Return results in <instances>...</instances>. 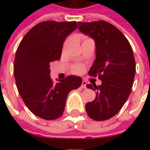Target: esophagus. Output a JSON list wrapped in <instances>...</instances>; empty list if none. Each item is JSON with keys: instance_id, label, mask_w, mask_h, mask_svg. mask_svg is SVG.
<instances>
[{"instance_id": "1", "label": "esophagus", "mask_w": 150, "mask_h": 150, "mask_svg": "<svg viewBox=\"0 0 150 150\" xmlns=\"http://www.w3.org/2000/svg\"><path fill=\"white\" fill-rule=\"evenodd\" d=\"M81 88H83V89H86V88H87V82L85 81V80H83V82H82Z\"/></svg>"}]
</instances>
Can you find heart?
I'll list each match as a JSON object with an SVG mask.
<instances>
[{"label": "heart", "mask_w": 150, "mask_h": 150, "mask_svg": "<svg viewBox=\"0 0 150 150\" xmlns=\"http://www.w3.org/2000/svg\"><path fill=\"white\" fill-rule=\"evenodd\" d=\"M82 38H83V42H84V41H88V40H92L90 38L86 37V36H83ZM66 44H67V42H66L64 45H66ZM71 70H72V72H73L74 74L79 75V74H82L83 72L84 71L85 67L83 65V64H79V63H78V64H75V65L73 66Z\"/></svg>", "instance_id": "1"}]
</instances>
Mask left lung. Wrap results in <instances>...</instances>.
<instances>
[{
	"mask_svg": "<svg viewBox=\"0 0 150 150\" xmlns=\"http://www.w3.org/2000/svg\"><path fill=\"white\" fill-rule=\"evenodd\" d=\"M79 30L96 42V59L88 74L102 81L100 86L87 84L96 96L86 104V112L92 120H106L119 112L132 90L136 73L132 46L121 31L105 21L79 22Z\"/></svg>",
	"mask_w": 150,
	"mask_h": 150,
	"instance_id": "8db88e82",
	"label": "left lung"
}]
</instances>
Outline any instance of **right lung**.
<instances>
[{
  "mask_svg": "<svg viewBox=\"0 0 150 150\" xmlns=\"http://www.w3.org/2000/svg\"><path fill=\"white\" fill-rule=\"evenodd\" d=\"M78 27L76 21L40 22L18 46L13 72L18 92L31 112L44 120L62 116L69 92L79 88L82 79L68 75L54 83L50 63L61 59L66 38Z\"/></svg>",
  "mask_w": 150,
  "mask_h": 150,
  "instance_id": "right-lung-1",
  "label": "right lung"
}]
</instances>
